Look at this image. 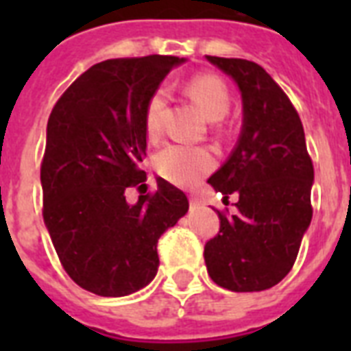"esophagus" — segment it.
<instances>
[{
    "mask_svg": "<svg viewBox=\"0 0 351 351\" xmlns=\"http://www.w3.org/2000/svg\"><path fill=\"white\" fill-rule=\"evenodd\" d=\"M189 204H191L193 208H200V206H202V200H200V198L198 197H189Z\"/></svg>",
    "mask_w": 351,
    "mask_h": 351,
    "instance_id": "esophagus-1",
    "label": "esophagus"
}]
</instances>
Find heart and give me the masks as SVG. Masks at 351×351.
I'll return each instance as SVG.
<instances>
[{"instance_id": "heart-1", "label": "heart", "mask_w": 351, "mask_h": 351, "mask_svg": "<svg viewBox=\"0 0 351 351\" xmlns=\"http://www.w3.org/2000/svg\"><path fill=\"white\" fill-rule=\"evenodd\" d=\"M187 93L209 120H220L230 111V89L217 74H197L187 82ZM167 104V89L160 87L145 107V132L156 138L162 131V112ZM154 167L165 180L176 186H195L215 167V156L206 147L167 143L154 156Z\"/></svg>"}]
</instances>
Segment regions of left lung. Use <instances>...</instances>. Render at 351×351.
<instances>
[{
	"instance_id": "8db88e82",
	"label": "left lung",
	"mask_w": 351,
	"mask_h": 351,
	"mask_svg": "<svg viewBox=\"0 0 351 351\" xmlns=\"http://www.w3.org/2000/svg\"><path fill=\"white\" fill-rule=\"evenodd\" d=\"M206 58L239 85L242 131L230 158L208 180L224 198L239 195V213L219 211L220 231L206 242L204 261L222 288L262 291L293 267L313 215V164L299 112L258 63Z\"/></svg>"
}]
</instances>
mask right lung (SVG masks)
Instances as JSON below:
<instances>
[{
    "label": "right lung",
    "instance_id": "obj_1",
    "mask_svg": "<svg viewBox=\"0 0 351 351\" xmlns=\"http://www.w3.org/2000/svg\"><path fill=\"white\" fill-rule=\"evenodd\" d=\"M182 62L153 54L96 63L47 121L43 220L63 269L90 293L123 297L147 286L158 271L160 234L189 209L184 191L164 178L136 204L125 200L127 187L147 180L140 164L149 98Z\"/></svg>",
    "mask_w": 351,
    "mask_h": 351
}]
</instances>
